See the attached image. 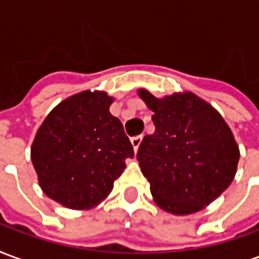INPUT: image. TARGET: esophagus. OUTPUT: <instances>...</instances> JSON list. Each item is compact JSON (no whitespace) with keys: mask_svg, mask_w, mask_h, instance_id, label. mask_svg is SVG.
<instances>
[{"mask_svg":"<svg viewBox=\"0 0 259 259\" xmlns=\"http://www.w3.org/2000/svg\"><path fill=\"white\" fill-rule=\"evenodd\" d=\"M130 141H132V144H133L135 151L137 152V150H139V147H140L141 144V141H143V136H135V137H132V139H130Z\"/></svg>","mask_w":259,"mask_h":259,"instance_id":"1","label":"esophagus"}]
</instances>
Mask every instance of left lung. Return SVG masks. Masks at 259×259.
Wrapping results in <instances>:
<instances>
[{"label": "left lung", "instance_id": "obj_1", "mask_svg": "<svg viewBox=\"0 0 259 259\" xmlns=\"http://www.w3.org/2000/svg\"><path fill=\"white\" fill-rule=\"evenodd\" d=\"M139 94L154 112L155 132L144 136L137 152L152 197L175 215L200 211L233 182L240 152L232 130L193 93Z\"/></svg>", "mask_w": 259, "mask_h": 259}]
</instances>
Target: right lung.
Here are the masks:
<instances>
[{
    "mask_svg": "<svg viewBox=\"0 0 259 259\" xmlns=\"http://www.w3.org/2000/svg\"><path fill=\"white\" fill-rule=\"evenodd\" d=\"M113 98L83 91L50 112L31 146L42 191L66 208L89 209L113 189L135 151L123 124L109 112Z\"/></svg>",
    "mask_w": 259,
    "mask_h": 259,
    "instance_id": "1",
    "label": "right lung"
}]
</instances>
